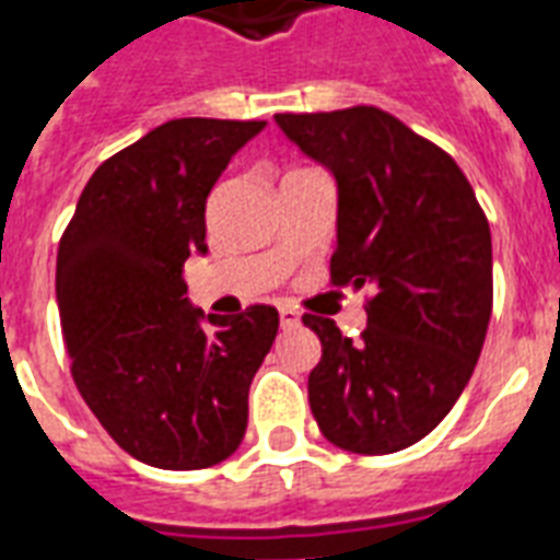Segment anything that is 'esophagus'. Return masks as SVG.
Listing matches in <instances>:
<instances>
[{
    "mask_svg": "<svg viewBox=\"0 0 560 560\" xmlns=\"http://www.w3.org/2000/svg\"><path fill=\"white\" fill-rule=\"evenodd\" d=\"M279 319H281V328H296L302 317H299L293 308H279Z\"/></svg>",
    "mask_w": 560,
    "mask_h": 560,
    "instance_id": "34e87169",
    "label": "esophagus"
}]
</instances>
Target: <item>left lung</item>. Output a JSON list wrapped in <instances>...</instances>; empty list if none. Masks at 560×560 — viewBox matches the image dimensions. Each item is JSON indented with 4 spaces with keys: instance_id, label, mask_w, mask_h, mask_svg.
I'll return each instance as SVG.
<instances>
[{
    "instance_id": "8db88e82",
    "label": "left lung",
    "mask_w": 560,
    "mask_h": 560,
    "mask_svg": "<svg viewBox=\"0 0 560 560\" xmlns=\"http://www.w3.org/2000/svg\"><path fill=\"white\" fill-rule=\"evenodd\" d=\"M337 182L331 281L373 288L361 340L305 314L323 358L308 402L326 441L387 455L422 441L458 402L493 308L488 217L460 166L373 105L276 114Z\"/></svg>"
}]
</instances>
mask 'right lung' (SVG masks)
Here are the masks:
<instances>
[{"mask_svg": "<svg viewBox=\"0 0 560 560\" xmlns=\"http://www.w3.org/2000/svg\"><path fill=\"white\" fill-rule=\"evenodd\" d=\"M264 119H170L91 176L58 243L55 293L72 382L102 429L149 467H213L241 446L249 384L279 311L217 317L187 302L205 202Z\"/></svg>", "mask_w": 560, "mask_h": 560, "instance_id": "1", "label": "right lung"}]
</instances>
